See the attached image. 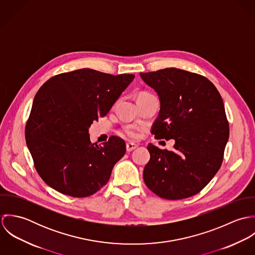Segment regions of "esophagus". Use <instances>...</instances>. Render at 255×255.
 I'll list each match as a JSON object with an SVG mask.
<instances>
[{
	"instance_id": "esophagus-1",
	"label": "esophagus",
	"mask_w": 255,
	"mask_h": 255,
	"mask_svg": "<svg viewBox=\"0 0 255 255\" xmlns=\"http://www.w3.org/2000/svg\"><path fill=\"white\" fill-rule=\"evenodd\" d=\"M136 147H137V145H136L135 143L128 142V143H127V151H128V152H130V151H132L133 149H135Z\"/></svg>"
}]
</instances>
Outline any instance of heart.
Wrapping results in <instances>:
<instances>
[{"label": "heart", "instance_id": "1", "mask_svg": "<svg viewBox=\"0 0 255 255\" xmlns=\"http://www.w3.org/2000/svg\"><path fill=\"white\" fill-rule=\"evenodd\" d=\"M148 95H151L150 93L148 92H141L138 96V98L140 97H143V96H148ZM122 133H124L125 135H127L128 137H130L132 139H136L139 137V130L137 128L133 127V126H126L123 128L122 129Z\"/></svg>", "mask_w": 255, "mask_h": 255}]
</instances>
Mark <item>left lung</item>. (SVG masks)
<instances>
[{
	"label": "left lung",
	"mask_w": 255,
	"mask_h": 255,
	"mask_svg": "<svg viewBox=\"0 0 255 255\" xmlns=\"http://www.w3.org/2000/svg\"><path fill=\"white\" fill-rule=\"evenodd\" d=\"M160 97L151 133L175 139L174 151L149 143L143 171L147 187L158 196L178 200L201 191L218 172L229 139L222 97L205 76L176 68L140 73Z\"/></svg>",
	"instance_id": "1"
}]
</instances>
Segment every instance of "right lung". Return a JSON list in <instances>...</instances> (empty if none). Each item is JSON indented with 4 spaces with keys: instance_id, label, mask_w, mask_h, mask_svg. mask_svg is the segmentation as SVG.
Wrapping results in <instances>:
<instances>
[{
    "instance_id": "add662e5",
    "label": "right lung",
    "mask_w": 255,
    "mask_h": 255,
    "mask_svg": "<svg viewBox=\"0 0 255 255\" xmlns=\"http://www.w3.org/2000/svg\"><path fill=\"white\" fill-rule=\"evenodd\" d=\"M133 78L81 69L54 75L40 87L25 139L37 173L49 186L80 198L108 182L126 142L112 135L102 145L91 143L88 128L107 115Z\"/></svg>"
}]
</instances>
